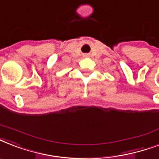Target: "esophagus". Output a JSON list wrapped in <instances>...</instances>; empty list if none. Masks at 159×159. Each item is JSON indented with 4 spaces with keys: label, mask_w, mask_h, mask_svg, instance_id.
<instances>
[{
    "label": "esophagus",
    "mask_w": 159,
    "mask_h": 159,
    "mask_svg": "<svg viewBox=\"0 0 159 159\" xmlns=\"http://www.w3.org/2000/svg\"><path fill=\"white\" fill-rule=\"evenodd\" d=\"M83 56H84V57H88V54H87V53H85Z\"/></svg>",
    "instance_id": "1"
}]
</instances>
